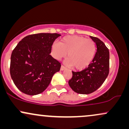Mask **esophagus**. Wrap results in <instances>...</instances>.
Returning a JSON list of instances; mask_svg holds the SVG:
<instances>
[{
	"label": "esophagus",
	"instance_id": "obj_1",
	"mask_svg": "<svg viewBox=\"0 0 129 129\" xmlns=\"http://www.w3.org/2000/svg\"><path fill=\"white\" fill-rule=\"evenodd\" d=\"M65 69H66V67H65L63 66H62V65L61 67H60V70L62 71V70H65Z\"/></svg>",
	"mask_w": 129,
	"mask_h": 129
}]
</instances>
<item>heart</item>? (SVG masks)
I'll return each mask as SVG.
<instances>
[{
  "mask_svg": "<svg viewBox=\"0 0 129 129\" xmlns=\"http://www.w3.org/2000/svg\"><path fill=\"white\" fill-rule=\"evenodd\" d=\"M95 42L91 39L79 36H65L59 43L51 46V54L54 59H61L67 54V66L76 70H82L91 62L96 53Z\"/></svg>",
  "mask_w": 129,
  "mask_h": 129,
  "instance_id": "obj_1",
  "label": "heart"
}]
</instances>
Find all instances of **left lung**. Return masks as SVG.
<instances>
[{"label": "left lung", "mask_w": 129, "mask_h": 129, "mask_svg": "<svg viewBox=\"0 0 129 129\" xmlns=\"http://www.w3.org/2000/svg\"><path fill=\"white\" fill-rule=\"evenodd\" d=\"M96 43L97 51L91 63L81 72H72L69 84L74 91L79 94H90L101 86L109 73V51L103 41L90 36Z\"/></svg>", "instance_id": "obj_1"}]
</instances>
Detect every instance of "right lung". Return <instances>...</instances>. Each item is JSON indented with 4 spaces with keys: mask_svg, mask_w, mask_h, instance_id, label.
I'll list each match as a JSON object with an SVG mask.
<instances>
[{
    "mask_svg": "<svg viewBox=\"0 0 129 129\" xmlns=\"http://www.w3.org/2000/svg\"><path fill=\"white\" fill-rule=\"evenodd\" d=\"M60 35L38 33L25 37L13 50L10 75L17 88L25 94L36 95L48 86L60 63L50 55L53 42Z\"/></svg>",
    "mask_w": 129,
    "mask_h": 129,
    "instance_id": "obj_1",
    "label": "right lung"
}]
</instances>
